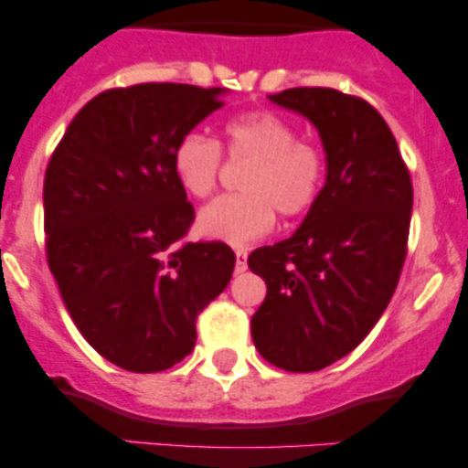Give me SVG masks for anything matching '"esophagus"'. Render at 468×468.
I'll return each mask as SVG.
<instances>
[{"label":"esophagus","instance_id":"obj_1","mask_svg":"<svg viewBox=\"0 0 468 468\" xmlns=\"http://www.w3.org/2000/svg\"><path fill=\"white\" fill-rule=\"evenodd\" d=\"M246 260H249V252H246L244 249L235 250V272H244L246 268H249Z\"/></svg>","mask_w":468,"mask_h":468}]
</instances>
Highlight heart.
Listing matches in <instances>:
<instances>
[{
	"label": "heart",
	"mask_w": 468,
	"mask_h": 468,
	"mask_svg": "<svg viewBox=\"0 0 468 468\" xmlns=\"http://www.w3.org/2000/svg\"><path fill=\"white\" fill-rule=\"evenodd\" d=\"M224 149L233 163H249L239 178L238 196H222L202 208L197 229L204 235L249 244L275 227V211L302 218L319 202L327 160L321 144L299 138V132L272 112H246L224 127ZM176 180L193 197L216 191L222 169V149L213 138L189 132L171 154Z\"/></svg>",
	"instance_id": "1"
}]
</instances>
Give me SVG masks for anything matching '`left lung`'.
<instances>
[{
	"label": "left lung",
	"instance_id": "1",
	"mask_svg": "<svg viewBox=\"0 0 468 468\" xmlns=\"http://www.w3.org/2000/svg\"><path fill=\"white\" fill-rule=\"evenodd\" d=\"M272 103L319 130L325 186L292 238L252 250L266 282L250 319L255 347L286 372H316L350 354L385 313L410 239V171L385 118L332 88H290Z\"/></svg>",
	"mask_w": 468,
	"mask_h": 468
}]
</instances>
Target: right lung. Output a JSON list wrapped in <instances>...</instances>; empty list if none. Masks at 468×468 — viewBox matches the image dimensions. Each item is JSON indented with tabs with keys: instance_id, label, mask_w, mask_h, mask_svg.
Listing matches in <instances>:
<instances>
[{
	"instance_id": "right-lung-1",
	"label": "right lung",
	"mask_w": 468,
	"mask_h": 468,
	"mask_svg": "<svg viewBox=\"0 0 468 468\" xmlns=\"http://www.w3.org/2000/svg\"><path fill=\"white\" fill-rule=\"evenodd\" d=\"M222 94L185 83L107 90L72 118L48 163V266L85 341L127 372L180 363L197 314L233 275L224 241H185L196 211L171 166L176 143Z\"/></svg>"
}]
</instances>
